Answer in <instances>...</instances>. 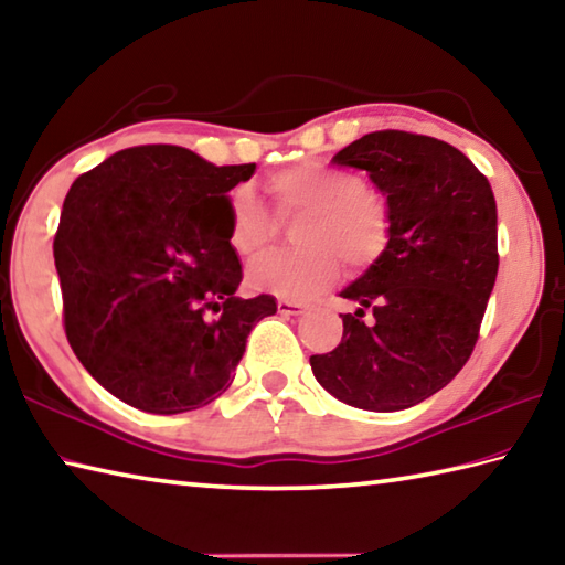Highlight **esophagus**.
<instances>
[{"mask_svg":"<svg viewBox=\"0 0 565 565\" xmlns=\"http://www.w3.org/2000/svg\"><path fill=\"white\" fill-rule=\"evenodd\" d=\"M276 309H279V313H286V316H299V313H303L306 306L301 301H296V299H279V301H276Z\"/></svg>","mask_w":565,"mask_h":565,"instance_id":"34e87169","label":"esophagus"}]
</instances>
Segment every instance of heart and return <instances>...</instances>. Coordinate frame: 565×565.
<instances>
[{
    "mask_svg": "<svg viewBox=\"0 0 565 565\" xmlns=\"http://www.w3.org/2000/svg\"><path fill=\"white\" fill-rule=\"evenodd\" d=\"M269 190L281 214H303L296 227L301 249L266 256L254 264V291L309 296L331 284L341 271V256L351 266L375 262L387 244L390 217L385 202L363 188L351 170L323 162L274 172ZM274 237V217L249 188L230 198V242L244 259H256Z\"/></svg>",
    "mask_w": 565,
    "mask_h": 565,
    "instance_id": "heart-1",
    "label": "heart"
}]
</instances>
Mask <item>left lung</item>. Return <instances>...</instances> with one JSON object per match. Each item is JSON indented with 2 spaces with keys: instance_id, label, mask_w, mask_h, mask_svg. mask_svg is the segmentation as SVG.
<instances>
[{
  "instance_id": "obj_1",
  "label": "left lung",
  "mask_w": 565,
  "mask_h": 565,
  "mask_svg": "<svg viewBox=\"0 0 565 565\" xmlns=\"http://www.w3.org/2000/svg\"><path fill=\"white\" fill-rule=\"evenodd\" d=\"M331 162L367 172L390 232L341 291L358 311L341 313V343L311 355V371L341 403L395 413L443 390L475 351L499 269L497 200L465 152L415 132H367Z\"/></svg>"
}]
</instances>
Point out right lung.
<instances>
[{
  "label": "right lung",
  "mask_w": 565,
  "mask_h": 565,
  "mask_svg": "<svg viewBox=\"0 0 565 565\" xmlns=\"http://www.w3.org/2000/svg\"><path fill=\"white\" fill-rule=\"evenodd\" d=\"M254 170L140 146L71 184L54 239L66 338L130 407L210 405L232 385L252 328L276 313L274 296H237L227 192Z\"/></svg>",
  "instance_id": "right-lung-1"
}]
</instances>
